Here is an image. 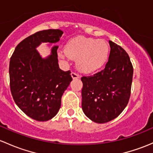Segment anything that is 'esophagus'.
Returning a JSON list of instances; mask_svg holds the SVG:
<instances>
[{"mask_svg":"<svg viewBox=\"0 0 153 153\" xmlns=\"http://www.w3.org/2000/svg\"><path fill=\"white\" fill-rule=\"evenodd\" d=\"M71 76H72V79H78V78H80L79 75H78V74H77V73H75V72H72Z\"/></svg>","mask_w":153,"mask_h":153,"instance_id":"esophagus-1","label":"esophagus"}]
</instances>
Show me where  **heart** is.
Listing matches in <instances>:
<instances>
[{"mask_svg":"<svg viewBox=\"0 0 153 153\" xmlns=\"http://www.w3.org/2000/svg\"><path fill=\"white\" fill-rule=\"evenodd\" d=\"M109 51L108 45L104 40L78 36L69 40L65 51H60L58 55L62 59H77L78 70L91 72L105 65Z\"/></svg>","mask_w":153,"mask_h":153,"instance_id":"obj_1","label":"heart"}]
</instances>
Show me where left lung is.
Here are the masks:
<instances>
[{
	"mask_svg": "<svg viewBox=\"0 0 153 153\" xmlns=\"http://www.w3.org/2000/svg\"><path fill=\"white\" fill-rule=\"evenodd\" d=\"M109 45L110 54L105 69L81 78L82 109L88 118L97 123L117 118L131 96L133 68L129 56L112 41Z\"/></svg>",
	"mask_w": 153,
	"mask_h": 153,
	"instance_id": "8db88e82",
	"label": "left lung"
}]
</instances>
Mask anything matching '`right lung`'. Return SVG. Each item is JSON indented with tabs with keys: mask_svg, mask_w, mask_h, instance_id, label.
<instances>
[{
	"mask_svg": "<svg viewBox=\"0 0 153 153\" xmlns=\"http://www.w3.org/2000/svg\"><path fill=\"white\" fill-rule=\"evenodd\" d=\"M63 33L59 29L36 32L17 45L10 59L13 99L25 114L37 121H48L57 114L62 94L72 80L70 70L64 72L59 68V46H53L45 59L36 49L42 42H58Z\"/></svg>",
	"mask_w": 153,
	"mask_h": 153,
	"instance_id": "right-lung-1",
	"label": "right lung"
}]
</instances>
